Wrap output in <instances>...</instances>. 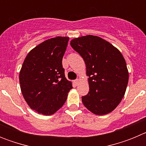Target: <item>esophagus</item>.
<instances>
[{"label":"esophagus","instance_id":"1","mask_svg":"<svg viewBox=\"0 0 146 146\" xmlns=\"http://www.w3.org/2000/svg\"><path fill=\"white\" fill-rule=\"evenodd\" d=\"M79 83H80V80L79 79H77V80H74V84H75L76 86H78V85H79Z\"/></svg>","mask_w":146,"mask_h":146}]
</instances>
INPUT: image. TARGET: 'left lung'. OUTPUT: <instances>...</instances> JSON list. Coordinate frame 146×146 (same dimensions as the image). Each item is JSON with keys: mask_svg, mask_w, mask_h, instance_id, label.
<instances>
[{"mask_svg": "<svg viewBox=\"0 0 146 146\" xmlns=\"http://www.w3.org/2000/svg\"><path fill=\"white\" fill-rule=\"evenodd\" d=\"M70 44L86 66L89 92L82 97L84 106L98 115L111 113L123 99L128 84L123 55L108 41L92 35L73 38Z\"/></svg>", "mask_w": 146, "mask_h": 146, "instance_id": "8db88e82", "label": "left lung"}]
</instances>
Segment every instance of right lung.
Returning a JSON list of instances; mask_svg holds the SVG:
<instances>
[{
    "instance_id": "add662e5",
    "label": "right lung",
    "mask_w": 146,
    "mask_h": 146,
    "mask_svg": "<svg viewBox=\"0 0 146 146\" xmlns=\"http://www.w3.org/2000/svg\"><path fill=\"white\" fill-rule=\"evenodd\" d=\"M69 39L57 36L46 40L32 49L23 62L19 75L22 94L28 106L39 114L56 113L72 88L62 66Z\"/></svg>"
}]
</instances>
